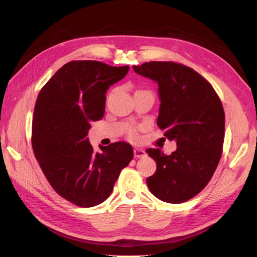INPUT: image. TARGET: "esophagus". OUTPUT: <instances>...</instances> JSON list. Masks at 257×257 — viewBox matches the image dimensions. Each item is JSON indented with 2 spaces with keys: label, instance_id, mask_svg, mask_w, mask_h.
Wrapping results in <instances>:
<instances>
[{
  "label": "esophagus",
  "instance_id": "obj_1",
  "mask_svg": "<svg viewBox=\"0 0 257 257\" xmlns=\"http://www.w3.org/2000/svg\"><path fill=\"white\" fill-rule=\"evenodd\" d=\"M146 155V152L145 150L141 149V148H135L134 149V157L136 159H141V158H144Z\"/></svg>",
  "mask_w": 257,
  "mask_h": 257
}]
</instances>
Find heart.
Listing matches in <instances>:
<instances>
[{"label":"heart","mask_w":257,"mask_h":257,"mask_svg":"<svg viewBox=\"0 0 257 257\" xmlns=\"http://www.w3.org/2000/svg\"><path fill=\"white\" fill-rule=\"evenodd\" d=\"M128 135H130L132 138H136V136H137V132H136V128L132 127V128L128 131Z\"/></svg>","instance_id":"1"}]
</instances>
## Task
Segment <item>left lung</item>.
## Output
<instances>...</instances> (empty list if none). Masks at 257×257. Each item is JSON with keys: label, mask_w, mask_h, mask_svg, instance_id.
Here are the masks:
<instances>
[{"label": "left lung", "mask_w": 257, "mask_h": 257, "mask_svg": "<svg viewBox=\"0 0 257 257\" xmlns=\"http://www.w3.org/2000/svg\"><path fill=\"white\" fill-rule=\"evenodd\" d=\"M133 69L158 83V125L177 144L169 155L153 148L146 150L157 163L155 173L147 178L148 188L166 203H183L205 188L220 162L225 130L222 103L212 85L191 67L152 61Z\"/></svg>", "instance_id": "8db88e82"}]
</instances>
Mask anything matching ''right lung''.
<instances>
[{"mask_svg": "<svg viewBox=\"0 0 257 257\" xmlns=\"http://www.w3.org/2000/svg\"><path fill=\"white\" fill-rule=\"evenodd\" d=\"M128 66L97 61H73L62 66L37 96L32 147L37 162L56 192L88 208L111 194L121 170L133 159L127 143L99 146L95 152L88 133L105 112L106 92L124 78Z\"/></svg>", "mask_w": 257, "mask_h": 257, "instance_id": "right-lung-1", "label": "right lung"}]
</instances>
